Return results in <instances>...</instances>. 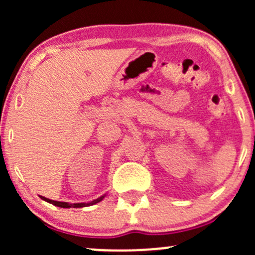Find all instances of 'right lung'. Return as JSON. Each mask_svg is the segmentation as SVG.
<instances>
[{
	"label": "right lung",
	"mask_w": 255,
	"mask_h": 255,
	"mask_svg": "<svg viewBox=\"0 0 255 255\" xmlns=\"http://www.w3.org/2000/svg\"><path fill=\"white\" fill-rule=\"evenodd\" d=\"M105 195H102V197H99L97 199H95V200L90 201V203H77V204H71V203H64V201H56V200H51V199H48L45 197H42V195H39L40 199L44 201H46V203L49 204H52L55 205V206H58V207H63V209H71V207H73V209H79V207H86V206H91V205H95L99 203V201H102L103 199L105 198Z\"/></svg>",
	"instance_id": "add662e5"
}]
</instances>
